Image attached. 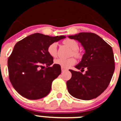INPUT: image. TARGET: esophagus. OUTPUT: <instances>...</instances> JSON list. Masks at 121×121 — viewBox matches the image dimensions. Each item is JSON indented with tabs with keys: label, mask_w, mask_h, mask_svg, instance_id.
<instances>
[{
	"label": "esophagus",
	"mask_w": 121,
	"mask_h": 121,
	"mask_svg": "<svg viewBox=\"0 0 121 121\" xmlns=\"http://www.w3.org/2000/svg\"><path fill=\"white\" fill-rule=\"evenodd\" d=\"M61 70H62V72H64V71H66V70H67V68H64V67H61Z\"/></svg>",
	"instance_id": "1"
}]
</instances>
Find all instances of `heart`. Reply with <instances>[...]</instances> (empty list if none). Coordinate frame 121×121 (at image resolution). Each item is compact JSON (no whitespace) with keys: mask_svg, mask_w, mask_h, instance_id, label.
I'll list each match as a JSON object with an SVG mask.
<instances>
[{"mask_svg":"<svg viewBox=\"0 0 121 121\" xmlns=\"http://www.w3.org/2000/svg\"><path fill=\"white\" fill-rule=\"evenodd\" d=\"M63 43L67 45L70 47L72 51V54L75 57H79L80 56V54L78 49L79 48L78 43L76 40L71 39H66L63 41ZM47 52L51 57H55L57 56V44L56 43H52L48 47ZM76 60L74 57L64 59V58H58L54 60V63L57 65L61 66V67H64L65 68H70L74 64H75Z\"/></svg>","mask_w":121,"mask_h":121,"instance_id":"b5f03b06","label":"heart"}]
</instances>
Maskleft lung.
Segmentation results:
<instances>
[{"label":"left lung","mask_w":121,"mask_h":121,"mask_svg":"<svg viewBox=\"0 0 121 121\" xmlns=\"http://www.w3.org/2000/svg\"><path fill=\"white\" fill-rule=\"evenodd\" d=\"M68 37L81 42L85 50L82 60L75 67L82 72L87 68L84 74L70 70L72 76L67 82L68 92L78 99H95L106 90L115 71L112 47L93 33H80Z\"/></svg>","instance_id":"8db88e82"}]
</instances>
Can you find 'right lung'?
Masks as SVG:
<instances>
[{"label":"right lung","instance_id":"1","mask_svg":"<svg viewBox=\"0 0 121 121\" xmlns=\"http://www.w3.org/2000/svg\"><path fill=\"white\" fill-rule=\"evenodd\" d=\"M65 37L35 33L17 42L8 59V68L9 81L18 93L31 100L48 95L61 68L57 64L51 66L53 57L47 48Z\"/></svg>","mask_w":121,"mask_h":121}]
</instances>
